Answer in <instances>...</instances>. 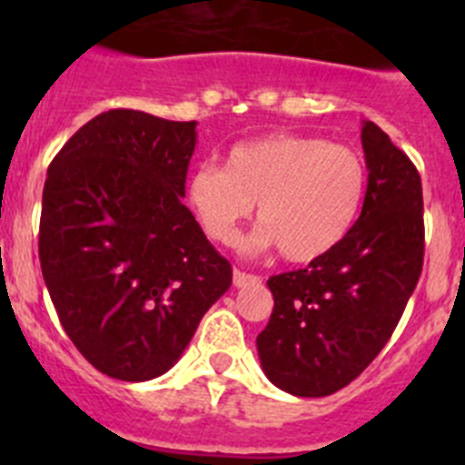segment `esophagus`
<instances>
[{
	"label": "esophagus",
	"instance_id": "1",
	"mask_svg": "<svg viewBox=\"0 0 465 465\" xmlns=\"http://www.w3.org/2000/svg\"><path fill=\"white\" fill-rule=\"evenodd\" d=\"M232 283H235L237 289H244V286H253V283H261V277H258V274L235 270V272H232Z\"/></svg>",
	"mask_w": 465,
	"mask_h": 465
}]
</instances>
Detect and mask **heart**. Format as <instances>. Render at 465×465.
I'll return each mask as SVG.
<instances>
[{"mask_svg":"<svg viewBox=\"0 0 465 465\" xmlns=\"http://www.w3.org/2000/svg\"><path fill=\"white\" fill-rule=\"evenodd\" d=\"M365 163L351 146L274 133L235 143L225 167L203 163L188 174L186 203L204 235L230 246L258 203L249 249L279 246L291 262L326 256L356 223L365 195Z\"/></svg>","mask_w":465,"mask_h":465,"instance_id":"1","label":"heart"}]
</instances>
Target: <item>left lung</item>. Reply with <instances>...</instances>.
<instances>
[{
  "mask_svg": "<svg viewBox=\"0 0 465 465\" xmlns=\"http://www.w3.org/2000/svg\"><path fill=\"white\" fill-rule=\"evenodd\" d=\"M361 142L368 188L347 237L307 268L268 279L274 307L258 356L293 396H331L354 381L396 331L424 265L417 167L372 121Z\"/></svg>",
  "mask_w": 465,
  "mask_h": 465,
  "instance_id": "left-lung-1",
  "label": "left lung"
}]
</instances>
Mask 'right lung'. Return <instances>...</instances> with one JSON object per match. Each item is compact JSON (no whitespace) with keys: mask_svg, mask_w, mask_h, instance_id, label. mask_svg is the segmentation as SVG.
<instances>
[{"mask_svg":"<svg viewBox=\"0 0 465 465\" xmlns=\"http://www.w3.org/2000/svg\"><path fill=\"white\" fill-rule=\"evenodd\" d=\"M195 125L111 109L48 167L44 282L74 347L114 380L170 371L232 283L230 262L182 203Z\"/></svg>","mask_w":465,"mask_h":465,"instance_id":"right-lung-1","label":"right lung"}]
</instances>
